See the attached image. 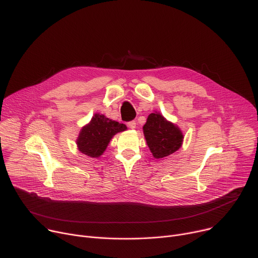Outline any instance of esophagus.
<instances>
[{"label": "esophagus", "mask_w": 258, "mask_h": 258, "mask_svg": "<svg viewBox=\"0 0 258 258\" xmlns=\"http://www.w3.org/2000/svg\"><path fill=\"white\" fill-rule=\"evenodd\" d=\"M127 126L130 127V128H132V130H134L135 127H136V121L135 120H132V121H128L127 122Z\"/></svg>", "instance_id": "esophagus-1"}]
</instances>
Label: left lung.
<instances>
[{
  "mask_svg": "<svg viewBox=\"0 0 258 258\" xmlns=\"http://www.w3.org/2000/svg\"><path fill=\"white\" fill-rule=\"evenodd\" d=\"M146 143L157 159L177 152L182 145L183 135L178 126L166 121L160 113H152L143 126Z\"/></svg>",
  "mask_w": 258,
  "mask_h": 258,
  "instance_id": "1",
  "label": "left lung"
}]
</instances>
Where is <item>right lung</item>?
Returning a JSON list of instances; mask_svg holds the SVG:
<instances>
[{
    "instance_id": "add662e5",
    "label": "right lung",
    "mask_w": 258,
    "mask_h": 258,
    "mask_svg": "<svg viewBox=\"0 0 258 258\" xmlns=\"http://www.w3.org/2000/svg\"><path fill=\"white\" fill-rule=\"evenodd\" d=\"M125 130V124L96 114L90 123L81 130L77 139L78 150L89 157L97 158L105 151L114 135Z\"/></svg>"
}]
</instances>
